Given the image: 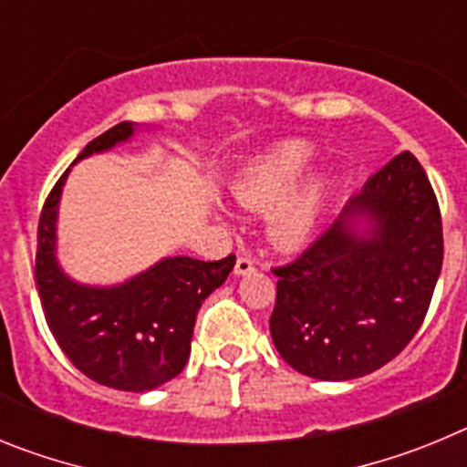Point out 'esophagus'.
Masks as SVG:
<instances>
[{
	"mask_svg": "<svg viewBox=\"0 0 467 467\" xmlns=\"http://www.w3.org/2000/svg\"><path fill=\"white\" fill-rule=\"evenodd\" d=\"M253 271H254V259L253 257H245V254H241V257L236 259L234 274H236V275H247V274H253Z\"/></svg>",
	"mask_w": 467,
	"mask_h": 467,
	"instance_id": "34e87169",
	"label": "esophagus"
}]
</instances>
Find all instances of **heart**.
I'll use <instances>...</instances> for the list:
<instances>
[{
  "instance_id": "obj_1",
  "label": "heart",
  "mask_w": 467,
  "mask_h": 467,
  "mask_svg": "<svg viewBox=\"0 0 467 467\" xmlns=\"http://www.w3.org/2000/svg\"><path fill=\"white\" fill-rule=\"evenodd\" d=\"M313 159V150L306 142H283L271 151L259 156L250 166L243 168L241 175L231 187L241 205L253 210H269L292 184L306 171ZM329 192L327 177H316L308 187L287 198L271 217V234L280 245H296L311 234Z\"/></svg>"
}]
</instances>
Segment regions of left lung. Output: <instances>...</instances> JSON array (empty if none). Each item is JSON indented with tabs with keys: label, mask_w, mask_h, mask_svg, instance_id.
I'll return each instance as SVG.
<instances>
[{
	"label": "left lung",
	"mask_w": 467,
	"mask_h": 467,
	"mask_svg": "<svg viewBox=\"0 0 467 467\" xmlns=\"http://www.w3.org/2000/svg\"><path fill=\"white\" fill-rule=\"evenodd\" d=\"M370 220L358 237L352 222ZM442 214L426 171L402 151L296 259L275 266L271 339L323 381L377 372L414 339L442 271Z\"/></svg>",
	"instance_id": "8db88e82"
}]
</instances>
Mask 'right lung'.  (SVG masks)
Wrapping results in <instances>:
<instances>
[{"mask_svg":"<svg viewBox=\"0 0 467 467\" xmlns=\"http://www.w3.org/2000/svg\"><path fill=\"white\" fill-rule=\"evenodd\" d=\"M133 135L121 121L84 147L77 161ZM67 171L51 189L36 229L35 278L47 325L81 374L117 390L144 393L182 372L192 350L196 313L231 274L236 257L201 262L168 257L117 287H86L56 262V217Z\"/></svg>","mask_w":467,"mask_h":467,"instance_id":"add662e5","label":"right lung"}]
</instances>
